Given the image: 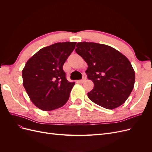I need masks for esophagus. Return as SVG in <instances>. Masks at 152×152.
I'll list each match as a JSON object with an SVG mask.
<instances>
[{"label":"esophagus","mask_w":152,"mask_h":152,"mask_svg":"<svg viewBox=\"0 0 152 152\" xmlns=\"http://www.w3.org/2000/svg\"><path fill=\"white\" fill-rule=\"evenodd\" d=\"M86 79H87L86 75H83V78H82V80H77V82H78V83H79V84H82V83H84V82L86 81Z\"/></svg>","instance_id":"obj_1"}]
</instances>
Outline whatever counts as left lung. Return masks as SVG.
Returning <instances> with one entry per match:
<instances>
[{
    "instance_id": "8db88e82",
    "label": "left lung",
    "mask_w": 152,
    "mask_h": 152,
    "mask_svg": "<svg viewBox=\"0 0 152 152\" xmlns=\"http://www.w3.org/2000/svg\"><path fill=\"white\" fill-rule=\"evenodd\" d=\"M76 53L87 63L86 71L94 88L87 93L94 103L112 110L120 107L129 96L135 82V73L129 60L107 45L82 42Z\"/></svg>"
}]
</instances>
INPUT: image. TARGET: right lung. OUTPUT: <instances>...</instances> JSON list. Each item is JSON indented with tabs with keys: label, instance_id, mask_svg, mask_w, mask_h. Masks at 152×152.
Returning a JSON list of instances; mask_svg holds the SVG:
<instances>
[{
	"label": "right lung",
	"instance_id": "right-lung-1",
	"mask_svg": "<svg viewBox=\"0 0 152 152\" xmlns=\"http://www.w3.org/2000/svg\"><path fill=\"white\" fill-rule=\"evenodd\" d=\"M76 44L55 43L40 49L26 62L22 71L23 85L37 107L50 111L67 102L75 82L67 80L63 66Z\"/></svg>",
	"mask_w": 152,
	"mask_h": 152
}]
</instances>
